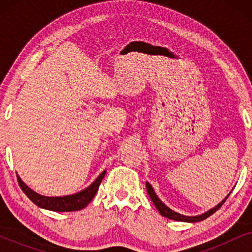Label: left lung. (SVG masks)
I'll use <instances>...</instances> for the list:
<instances>
[{
    "mask_svg": "<svg viewBox=\"0 0 252 252\" xmlns=\"http://www.w3.org/2000/svg\"><path fill=\"white\" fill-rule=\"evenodd\" d=\"M146 187H147V191L148 194H149L151 201H153V203L155 204V206H156V209L159 211V213L163 217H166V218L168 219H172V220H175V221H184V222H198V221H202V220H204L206 218H209L210 216L213 215L217 210L220 209V206H221L223 203H225V201L227 198H228L229 194L226 196L225 198L222 199L221 202L219 203L218 205H216L215 208L210 209L209 211H206L204 213H202V215H198V216H184V215H180V213L175 212L173 211V210L168 208L167 205H165L163 202L160 201L159 197L156 195V192H155L153 186H151L149 182H146Z\"/></svg>",
    "mask_w": 252,
    "mask_h": 252,
    "instance_id": "8db88e82",
    "label": "left lung"
}]
</instances>
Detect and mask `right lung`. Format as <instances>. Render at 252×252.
<instances>
[{
    "instance_id": "add662e5",
    "label": "right lung",
    "mask_w": 252,
    "mask_h": 252,
    "mask_svg": "<svg viewBox=\"0 0 252 252\" xmlns=\"http://www.w3.org/2000/svg\"><path fill=\"white\" fill-rule=\"evenodd\" d=\"M105 173L106 171H103L95 179V181L91 186H88L87 188H85L84 190L75 192V194L72 195L57 196V197H50V196H43L37 194V192L32 190L29 186L25 185V182L19 178L18 174H17V178H18V184L20 188H22V190L39 208L50 210V211L55 212H71L78 211V210L84 209L88 205V203L94 198L95 194L97 192L99 185H101Z\"/></svg>"
}]
</instances>
